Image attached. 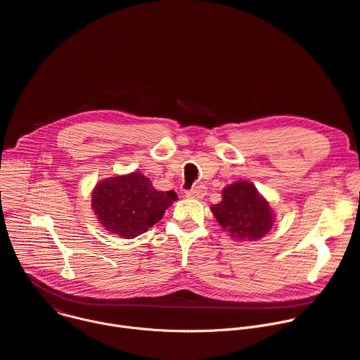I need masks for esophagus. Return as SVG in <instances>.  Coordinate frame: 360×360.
Here are the masks:
<instances>
[{
	"instance_id": "obj_1",
	"label": "esophagus",
	"mask_w": 360,
	"mask_h": 360,
	"mask_svg": "<svg viewBox=\"0 0 360 360\" xmlns=\"http://www.w3.org/2000/svg\"><path fill=\"white\" fill-rule=\"evenodd\" d=\"M205 195H207V186L203 185H198L186 192V198H191V199H200Z\"/></svg>"
}]
</instances>
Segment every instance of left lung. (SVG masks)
I'll list each match as a JSON object with an SVG mask.
<instances>
[{"mask_svg":"<svg viewBox=\"0 0 360 360\" xmlns=\"http://www.w3.org/2000/svg\"><path fill=\"white\" fill-rule=\"evenodd\" d=\"M219 225L240 242L258 240L274 226L269 202L253 184L236 181L222 191V200L211 207Z\"/></svg>","mask_w":360,"mask_h":360,"instance_id":"1","label":"left lung"}]
</instances>
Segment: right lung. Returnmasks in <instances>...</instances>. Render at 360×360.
Returning <instances> with one entry per match:
<instances>
[{"instance_id":"1","label":"right lung","mask_w":360,"mask_h":360,"mask_svg":"<svg viewBox=\"0 0 360 360\" xmlns=\"http://www.w3.org/2000/svg\"><path fill=\"white\" fill-rule=\"evenodd\" d=\"M176 199L174 191H157L141 172H131L96 184L91 207L107 231L132 239L160 222Z\"/></svg>"}]
</instances>
